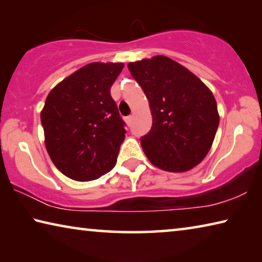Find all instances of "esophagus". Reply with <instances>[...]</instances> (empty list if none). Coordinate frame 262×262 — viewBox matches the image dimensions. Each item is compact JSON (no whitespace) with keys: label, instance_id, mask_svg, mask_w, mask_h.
<instances>
[{"label":"esophagus","instance_id":"1","mask_svg":"<svg viewBox=\"0 0 262 262\" xmlns=\"http://www.w3.org/2000/svg\"><path fill=\"white\" fill-rule=\"evenodd\" d=\"M126 122H127V125H130V122H132V115H129V117L126 118Z\"/></svg>","mask_w":262,"mask_h":262}]
</instances>
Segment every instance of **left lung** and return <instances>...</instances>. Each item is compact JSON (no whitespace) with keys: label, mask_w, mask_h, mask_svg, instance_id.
I'll use <instances>...</instances> for the list:
<instances>
[{"label":"left lung","mask_w":262,"mask_h":262,"mask_svg":"<svg viewBox=\"0 0 262 262\" xmlns=\"http://www.w3.org/2000/svg\"><path fill=\"white\" fill-rule=\"evenodd\" d=\"M147 96L152 127L141 139L152 165L186 172L200 164L214 142L220 115L210 89L196 75L164 55L129 62Z\"/></svg>","instance_id":"left-lung-1"}]
</instances>
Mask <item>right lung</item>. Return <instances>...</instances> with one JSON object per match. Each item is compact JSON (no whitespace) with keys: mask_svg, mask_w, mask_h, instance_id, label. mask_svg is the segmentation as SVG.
<instances>
[{"mask_svg":"<svg viewBox=\"0 0 262 262\" xmlns=\"http://www.w3.org/2000/svg\"><path fill=\"white\" fill-rule=\"evenodd\" d=\"M122 62H91L52 89L40 113L52 162L68 178L90 181L114 167L123 128L111 86Z\"/></svg>","mask_w":262,"mask_h":262,"instance_id":"add662e5","label":"right lung"}]
</instances>
